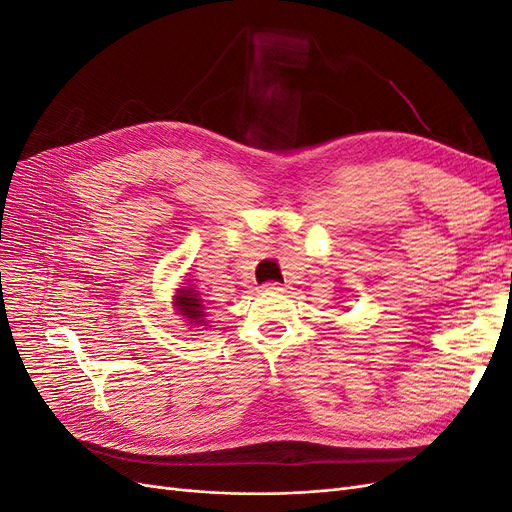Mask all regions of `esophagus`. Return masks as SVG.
I'll return each mask as SVG.
<instances>
[{
  "mask_svg": "<svg viewBox=\"0 0 512 512\" xmlns=\"http://www.w3.org/2000/svg\"><path fill=\"white\" fill-rule=\"evenodd\" d=\"M262 290H265V292H282L284 284H280V282H265V284H262Z\"/></svg>",
  "mask_w": 512,
  "mask_h": 512,
  "instance_id": "1",
  "label": "esophagus"
}]
</instances>
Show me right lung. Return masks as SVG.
<instances>
[{
	"label": "right lung",
	"instance_id": "add662e5",
	"mask_svg": "<svg viewBox=\"0 0 512 512\" xmlns=\"http://www.w3.org/2000/svg\"><path fill=\"white\" fill-rule=\"evenodd\" d=\"M177 309L181 312V316H185L188 320H194V322H203L200 318L205 316V305H203V299H200V292L194 290V288H179V294H177V301H175Z\"/></svg>",
	"mask_w": 512,
	"mask_h": 512
}]
</instances>
